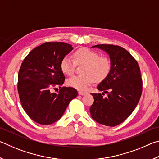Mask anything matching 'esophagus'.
Returning a JSON list of instances; mask_svg holds the SVG:
<instances>
[{
	"label": "esophagus",
	"instance_id": "esophagus-1",
	"mask_svg": "<svg viewBox=\"0 0 159 159\" xmlns=\"http://www.w3.org/2000/svg\"><path fill=\"white\" fill-rule=\"evenodd\" d=\"M86 93L85 92H83V91H79V95H85Z\"/></svg>",
	"mask_w": 159,
	"mask_h": 159
}]
</instances>
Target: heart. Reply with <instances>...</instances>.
<instances>
[{"label":"heart","instance_id":"heart-1","mask_svg":"<svg viewBox=\"0 0 159 159\" xmlns=\"http://www.w3.org/2000/svg\"><path fill=\"white\" fill-rule=\"evenodd\" d=\"M73 60L65 56L60 62V69L69 76L74 73L76 63L84 64L81 69L82 74L75 75L67 80L69 86L79 90H85L94 80L99 82L105 79L111 71V62L107 57L99 56V53L87 48H79L74 53Z\"/></svg>","mask_w":159,"mask_h":159}]
</instances>
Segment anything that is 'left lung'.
I'll return each instance as SVG.
<instances>
[{
	"instance_id": "8db88e82",
	"label": "left lung",
	"mask_w": 159,
	"mask_h": 159,
	"mask_svg": "<svg viewBox=\"0 0 159 159\" xmlns=\"http://www.w3.org/2000/svg\"><path fill=\"white\" fill-rule=\"evenodd\" d=\"M109 54L111 71L98 89L108 93H91L94 102L90 107L91 116L100 124L116 126L125 120L138 105L142 92L140 69L136 61L124 48L113 45H96Z\"/></svg>"
}]
</instances>
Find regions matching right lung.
Returning a JSON list of instances; mask_svg holds the SVG:
<instances>
[{
	"mask_svg": "<svg viewBox=\"0 0 159 159\" xmlns=\"http://www.w3.org/2000/svg\"><path fill=\"white\" fill-rule=\"evenodd\" d=\"M73 49L63 42H46L32 50L23 60L18 74L17 90L24 110L32 120L50 125L62 116L78 95L71 87H61L65 80L60 62ZM59 87L57 94L51 92Z\"/></svg>",
	"mask_w": 159,
	"mask_h": 159,
	"instance_id": "obj_1",
	"label": "right lung"
}]
</instances>
